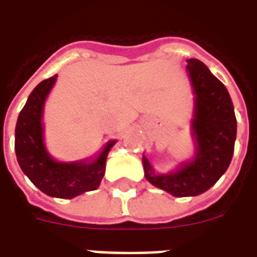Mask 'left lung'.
<instances>
[{
	"label": "left lung",
	"mask_w": 257,
	"mask_h": 257,
	"mask_svg": "<svg viewBox=\"0 0 257 257\" xmlns=\"http://www.w3.org/2000/svg\"><path fill=\"white\" fill-rule=\"evenodd\" d=\"M194 95L190 131L194 154L167 173L157 172L143 154L145 178L173 197L205 193L224 175L231 162L237 138V119L226 86L198 59L186 66Z\"/></svg>",
	"instance_id": "obj_1"
}]
</instances>
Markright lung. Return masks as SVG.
Returning <instances> with one entry per match:
<instances>
[{
    "label": "right lung",
    "mask_w": 257,
    "mask_h": 257,
    "mask_svg": "<svg viewBox=\"0 0 257 257\" xmlns=\"http://www.w3.org/2000/svg\"><path fill=\"white\" fill-rule=\"evenodd\" d=\"M56 79L58 74L44 79L27 97L16 122L15 151L20 169L37 189L49 197L71 199L100 186L107 156L117 140L107 142L97 154L84 160H55L45 146L44 110Z\"/></svg>",
    "instance_id": "right-lung-1"
}]
</instances>
